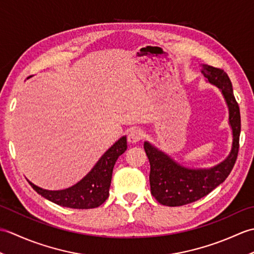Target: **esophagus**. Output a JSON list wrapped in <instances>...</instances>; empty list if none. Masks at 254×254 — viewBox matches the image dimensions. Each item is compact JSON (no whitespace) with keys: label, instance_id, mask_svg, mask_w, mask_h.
<instances>
[{"label":"esophagus","instance_id":"obj_1","mask_svg":"<svg viewBox=\"0 0 254 254\" xmlns=\"http://www.w3.org/2000/svg\"><path fill=\"white\" fill-rule=\"evenodd\" d=\"M143 137V133L139 130H132L127 135V142L130 144H136L141 141Z\"/></svg>","mask_w":254,"mask_h":254}]
</instances>
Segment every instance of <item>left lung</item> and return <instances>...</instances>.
Masks as SVG:
<instances>
[{"label":"left lung","mask_w":254,"mask_h":254,"mask_svg":"<svg viewBox=\"0 0 254 254\" xmlns=\"http://www.w3.org/2000/svg\"><path fill=\"white\" fill-rule=\"evenodd\" d=\"M201 72L207 83L220 90L228 107V123L233 134L231 149L227 157L210 168H189L149 142H144L150 165V192L166 206H181L207 195L229 176L238 155L241 121L233 85L223 69L202 64Z\"/></svg>","instance_id":"8db88e82"}]
</instances>
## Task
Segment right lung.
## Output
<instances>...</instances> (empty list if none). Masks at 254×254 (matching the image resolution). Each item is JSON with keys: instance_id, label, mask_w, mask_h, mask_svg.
I'll use <instances>...</instances> for the list:
<instances>
[{"instance_id": "add662e5", "label": "right lung", "mask_w": 254, "mask_h": 254, "mask_svg": "<svg viewBox=\"0 0 254 254\" xmlns=\"http://www.w3.org/2000/svg\"><path fill=\"white\" fill-rule=\"evenodd\" d=\"M127 148V136L124 135L101 156L82 180L63 190H46L28 182L38 194L61 206L77 209L98 207L109 196L113 167Z\"/></svg>"}]
</instances>
